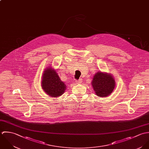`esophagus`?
Returning <instances> with one entry per match:
<instances>
[{"label": "esophagus", "mask_w": 149, "mask_h": 149, "mask_svg": "<svg viewBox=\"0 0 149 149\" xmlns=\"http://www.w3.org/2000/svg\"><path fill=\"white\" fill-rule=\"evenodd\" d=\"M82 82V79H79L78 80H77L76 81V83L78 84H81Z\"/></svg>", "instance_id": "esophagus-1"}]
</instances>
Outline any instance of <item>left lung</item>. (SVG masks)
Masks as SVG:
<instances>
[{"mask_svg":"<svg viewBox=\"0 0 149 149\" xmlns=\"http://www.w3.org/2000/svg\"><path fill=\"white\" fill-rule=\"evenodd\" d=\"M91 84L95 93L99 97H104L113 91L115 81L110 74L98 72L94 75Z\"/></svg>","mask_w":149,"mask_h":149,"instance_id":"left-lung-1","label":"left lung"}]
</instances>
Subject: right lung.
<instances>
[{
  "instance_id": "right-lung-1",
  "label": "right lung",
  "mask_w": 149,
  "mask_h": 149,
  "mask_svg": "<svg viewBox=\"0 0 149 149\" xmlns=\"http://www.w3.org/2000/svg\"><path fill=\"white\" fill-rule=\"evenodd\" d=\"M41 86L47 94L54 97L61 95L66 89L65 84L60 80L56 72L51 68H48L44 71Z\"/></svg>"
}]
</instances>
